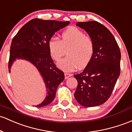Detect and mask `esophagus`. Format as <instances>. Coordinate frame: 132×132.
I'll return each mask as SVG.
<instances>
[{
    "mask_svg": "<svg viewBox=\"0 0 132 132\" xmlns=\"http://www.w3.org/2000/svg\"><path fill=\"white\" fill-rule=\"evenodd\" d=\"M64 76H65V79H68L69 77H70V76H71V75L69 73H65L64 74Z\"/></svg>",
    "mask_w": 132,
    "mask_h": 132,
    "instance_id": "34e87169",
    "label": "esophagus"
}]
</instances>
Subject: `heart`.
<instances>
[{
	"instance_id": "heart-1",
	"label": "heart",
	"mask_w": 132,
	"mask_h": 132,
	"mask_svg": "<svg viewBox=\"0 0 132 132\" xmlns=\"http://www.w3.org/2000/svg\"><path fill=\"white\" fill-rule=\"evenodd\" d=\"M48 50L52 58L58 62L66 53L68 56L58 64L60 69L71 72L85 67L92 60L95 51L93 40L76 27H71L61 33L60 39L51 37L48 41Z\"/></svg>"
}]
</instances>
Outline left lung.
<instances>
[{"label": "left lung", "mask_w": 132, "mask_h": 132, "mask_svg": "<svg viewBox=\"0 0 132 132\" xmlns=\"http://www.w3.org/2000/svg\"><path fill=\"white\" fill-rule=\"evenodd\" d=\"M93 40L95 51L92 60L81 73L74 75L78 86L75 98L82 106L103 104L111 96L120 74L121 53L111 32L96 21L79 22Z\"/></svg>", "instance_id": "8db88e82"}]
</instances>
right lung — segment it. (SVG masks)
Returning a JSON list of instances; mask_svg holds the SVG:
<instances>
[{"label": "right lung", "instance_id": "add662e5", "mask_svg": "<svg viewBox=\"0 0 132 132\" xmlns=\"http://www.w3.org/2000/svg\"><path fill=\"white\" fill-rule=\"evenodd\" d=\"M69 22L33 19L22 27L12 40L9 71L17 59L31 63L39 72L46 88V96L36 107L49 105L54 100L57 88L64 79L56 68L48 50V41L57 31L68 26Z\"/></svg>", "mask_w": 132, "mask_h": 132}]
</instances>
